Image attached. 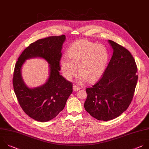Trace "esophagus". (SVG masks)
Listing matches in <instances>:
<instances>
[{
	"label": "esophagus",
	"mask_w": 149,
	"mask_h": 149,
	"mask_svg": "<svg viewBox=\"0 0 149 149\" xmlns=\"http://www.w3.org/2000/svg\"><path fill=\"white\" fill-rule=\"evenodd\" d=\"M80 89H81L80 88L78 87V86H76V85H74V86H73V89H74V91H75V92L78 91Z\"/></svg>",
	"instance_id": "esophagus-1"
}]
</instances>
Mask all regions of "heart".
<instances>
[{
    "mask_svg": "<svg viewBox=\"0 0 149 149\" xmlns=\"http://www.w3.org/2000/svg\"><path fill=\"white\" fill-rule=\"evenodd\" d=\"M67 58L60 61L63 77L71 81L78 68L77 81L83 84L88 81L93 83L103 75L109 61L107 48L101 44H95L86 40H79L72 43L67 51Z\"/></svg>",
    "mask_w": 149,
    "mask_h": 149,
    "instance_id": "1",
    "label": "heart"
}]
</instances>
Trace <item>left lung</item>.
<instances>
[{
  "instance_id": "left-lung-1",
  "label": "left lung",
  "mask_w": 149,
  "mask_h": 149,
  "mask_svg": "<svg viewBox=\"0 0 149 149\" xmlns=\"http://www.w3.org/2000/svg\"><path fill=\"white\" fill-rule=\"evenodd\" d=\"M113 55L103 75L91 88L84 108L95 119L108 121L116 118L130 104L137 82L135 61L127 49L108 40Z\"/></svg>"
}]
</instances>
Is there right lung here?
I'll use <instances>...</instances> for the list:
<instances>
[{"label":"right lung","mask_w":149,"mask_h":149,"mask_svg":"<svg viewBox=\"0 0 149 149\" xmlns=\"http://www.w3.org/2000/svg\"><path fill=\"white\" fill-rule=\"evenodd\" d=\"M65 35L51 36L31 43L23 52L15 65L13 84L19 103L24 112L39 122L53 119L64 108L72 93L73 85L60 74V61ZM40 58L49 64V77L42 85L28 87L23 80L21 69L25 61Z\"/></svg>","instance_id":"right-lung-1"}]
</instances>
